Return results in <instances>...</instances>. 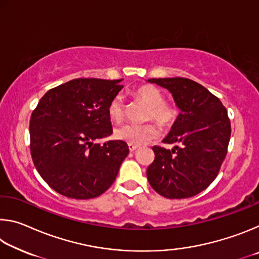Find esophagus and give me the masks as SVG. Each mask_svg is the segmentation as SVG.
Segmentation results:
<instances>
[{
	"label": "esophagus",
	"instance_id": "obj_1",
	"mask_svg": "<svg viewBox=\"0 0 259 259\" xmlns=\"http://www.w3.org/2000/svg\"><path fill=\"white\" fill-rule=\"evenodd\" d=\"M138 148V146H136V145H129V151L130 152H135L136 150H137Z\"/></svg>",
	"mask_w": 259,
	"mask_h": 259
}]
</instances>
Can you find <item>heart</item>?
<instances>
[{
	"label": "heart",
	"instance_id": "b5f03b06",
	"mask_svg": "<svg viewBox=\"0 0 259 259\" xmlns=\"http://www.w3.org/2000/svg\"><path fill=\"white\" fill-rule=\"evenodd\" d=\"M134 97L148 106L146 120L155 121L161 126H170L176 121L178 111L172 104L164 102V96L157 88L153 85H140L134 90ZM107 114L113 122H121L125 114V106L121 96H115L111 99L107 107ZM157 129L154 124H124L114 131L116 139L129 145L140 146L154 138Z\"/></svg>",
	"mask_w": 259,
	"mask_h": 259
}]
</instances>
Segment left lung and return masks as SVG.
Returning <instances> with one entry per match:
<instances>
[{
  "label": "left lung",
  "instance_id": "8db88e82",
  "mask_svg": "<svg viewBox=\"0 0 259 259\" xmlns=\"http://www.w3.org/2000/svg\"><path fill=\"white\" fill-rule=\"evenodd\" d=\"M168 89L181 113L164 144L154 146L155 159L147 168L153 190L166 199H186L205 190L217 177L231 138L227 111L216 96L186 77L150 78Z\"/></svg>",
  "mask_w": 259,
  "mask_h": 259
}]
</instances>
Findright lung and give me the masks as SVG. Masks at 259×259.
Masks as SVG:
<instances>
[{"mask_svg":"<svg viewBox=\"0 0 259 259\" xmlns=\"http://www.w3.org/2000/svg\"><path fill=\"white\" fill-rule=\"evenodd\" d=\"M121 81L74 78L50 89L33 111L30 154L40 176L59 194L94 199L115 181L128 145L94 142L113 133L107 107L123 88Z\"/></svg>","mask_w":259,"mask_h":259,"instance_id":"add662e5","label":"right lung"}]
</instances>
